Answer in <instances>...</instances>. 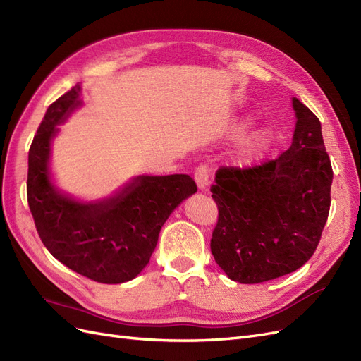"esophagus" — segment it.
<instances>
[{"label":"esophagus","mask_w":361,"mask_h":361,"mask_svg":"<svg viewBox=\"0 0 361 361\" xmlns=\"http://www.w3.org/2000/svg\"><path fill=\"white\" fill-rule=\"evenodd\" d=\"M209 174H211V167L207 166V164H200V166L195 169L194 179L197 182V187L200 190H204L207 185H209Z\"/></svg>","instance_id":"34e87169"}]
</instances>
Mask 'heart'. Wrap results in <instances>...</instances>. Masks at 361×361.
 <instances>
[{"mask_svg": "<svg viewBox=\"0 0 361 361\" xmlns=\"http://www.w3.org/2000/svg\"><path fill=\"white\" fill-rule=\"evenodd\" d=\"M269 141H271V134L268 130H260V133L255 134L247 141L245 149H244V158L245 159L256 158L257 155L262 154V152L268 149Z\"/></svg>", "mask_w": 361, "mask_h": 361, "instance_id": "obj_1", "label": "heart"}]
</instances>
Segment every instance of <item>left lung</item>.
Masks as SVG:
<instances>
[{
  "mask_svg": "<svg viewBox=\"0 0 361 361\" xmlns=\"http://www.w3.org/2000/svg\"><path fill=\"white\" fill-rule=\"evenodd\" d=\"M290 147L251 167H220L211 187L218 207L211 251L231 280L253 285L307 262L330 212L333 169L321 122L293 97Z\"/></svg>",
  "mask_w": 361,
  "mask_h": 361,
  "instance_id": "left-lung-1",
  "label": "left lung"
}]
</instances>
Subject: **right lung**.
<instances>
[{
    "mask_svg": "<svg viewBox=\"0 0 361 361\" xmlns=\"http://www.w3.org/2000/svg\"><path fill=\"white\" fill-rule=\"evenodd\" d=\"M80 87L52 102L28 152L27 199L49 253L78 274L106 285L137 277L149 264L162 224L197 191L188 174L138 176L116 197L78 203L49 182V141L78 102Z\"/></svg>",
    "mask_w": 361,
    "mask_h": 361,
    "instance_id": "right-lung-1",
    "label": "right lung"
}]
</instances>
